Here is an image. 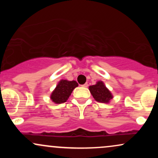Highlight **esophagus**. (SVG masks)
I'll use <instances>...</instances> for the list:
<instances>
[{
	"mask_svg": "<svg viewBox=\"0 0 158 158\" xmlns=\"http://www.w3.org/2000/svg\"><path fill=\"white\" fill-rule=\"evenodd\" d=\"M88 83H85V84H84V85H81V86L83 87V88H88Z\"/></svg>",
	"mask_w": 158,
	"mask_h": 158,
	"instance_id": "1",
	"label": "esophagus"
}]
</instances>
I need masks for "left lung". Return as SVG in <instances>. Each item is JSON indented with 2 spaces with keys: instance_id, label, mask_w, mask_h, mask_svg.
Returning <instances> with one entry per match:
<instances>
[{
  "instance_id": "1",
  "label": "left lung",
  "mask_w": 158,
  "mask_h": 158,
  "mask_svg": "<svg viewBox=\"0 0 158 158\" xmlns=\"http://www.w3.org/2000/svg\"><path fill=\"white\" fill-rule=\"evenodd\" d=\"M89 90L94 99L98 102L107 103L113 97L102 81H99L96 85L89 87Z\"/></svg>"
}]
</instances>
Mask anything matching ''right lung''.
Returning a JSON list of instances; mask_svg holds the SVG:
<instances>
[{"label":"right lung","mask_w":158,"mask_h":158,"mask_svg":"<svg viewBox=\"0 0 158 158\" xmlns=\"http://www.w3.org/2000/svg\"><path fill=\"white\" fill-rule=\"evenodd\" d=\"M78 86V83L76 81L61 80L57 85L55 90L51 94L52 101L57 104L64 103L68 100L69 97L75 88Z\"/></svg>","instance_id":"obj_1"}]
</instances>
